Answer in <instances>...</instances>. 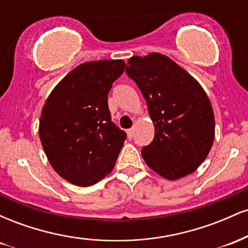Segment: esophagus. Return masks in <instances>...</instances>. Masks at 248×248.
<instances>
[{"label": "esophagus", "instance_id": "34e87169", "mask_svg": "<svg viewBox=\"0 0 248 248\" xmlns=\"http://www.w3.org/2000/svg\"><path fill=\"white\" fill-rule=\"evenodd\" d=\"M127 135H128V138H129V139L133 138V135H134V129H133V128H130V129L127 130Z\"/></svg>", "mask_w": 248, "mask_h": 248}]
</instances>
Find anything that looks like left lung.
Listing matches in <instances>:
<instances>
[{"mask_svg":"<svg viewBox=\"0 0 248 248\" xmlns=\"http://www.w3.org/2000/svg\"><path fill=\"white\" fill-rule=\"evenodd\" d=\"M126 73L147 101L155 136L142 148L148 167L178 179L203 163L215 139V116L206 93L179 65L161 53L129 58Z\"/></svg>","mask_w":248,"mask_h":248,"instance_id":"8db88e82","label":"left lung"}]
</instances>
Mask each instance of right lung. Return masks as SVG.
I'll return each instance as SVG.
<instances>
[{
    "instance_id": "1",
    "label": "right lung",
    "mask_w": 248,
    "mask_h": 248,
    "mask_svg": "<svg viewBox=\"0 0 248 248\" xmlns=\"http://www.w3.org/2000/svg\"><path fill=\"white\" fill-rule=\"evenodd\" d=\"M124 61L84 62L65 77L43 107L39 138L59 176L79 186L98 183L114 168L127 134L112 121L108 93Z\"/></svg>"
}]
</instances>
